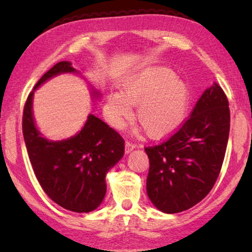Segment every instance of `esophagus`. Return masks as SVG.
Wrapping results in <instances>:
<instances>
[{
  "label": "esophagus",
  "instance_id": "1",
  "mask_svg": "<svg viewBox=\"0 0 252 252\" xmlns=\"http://www.w3.org/2000/svg\"><path fill=\"white\" fill-rule=\"evenodd\" d=\"M134 148H135V144L132 143L131 141H129V140H126V153L131 152Z\"/></svg>",
  "mask_w": 252,
  "mask_h": 252
}]
</instances>
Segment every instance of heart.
I'll return each instance as SVG.
<instances>
[{
  "mask_svg": "<svg viewBox=\"0 0 252 252\" xmlns=\"http://www.w3.org/2000/svg\"><path fill=\"white\" fill-rule=\"evenodd\" d=\"M136 106V119L152 138H162L179 129L189 106V91L174 72L152 66L127 80L125 93H110L106 110L111 125L121 126Z\"/></svg>",
  "mask_w": 252,
  "mask_h": 252,
  "instance_id": "b5f03b06",
  "label": "heart"
}]
</instances>
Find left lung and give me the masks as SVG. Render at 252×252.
<instances>
[{
    "label": "left lung",
    "mask_w": 252,
    "mask_h": 252,
    "mask_svg": "<svg viewBox=\"0 0 252 252\" xmlns=\"http://www.w3.org/2000/svg\"><path fill=\"white\" fill-rule=\"evenodd\" d=\"M229 130L228 97L215 83L171 136L144 148L150 162L147 192L159 210L178 213L207 197L222 167Z\"/></svg>",
    "instance_id": "obj_1"
}]
</instances>
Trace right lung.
Segmentation results:
<instances>
[{"instance_id": "1", "label": "right lung", "mask_w": 252, "mask_h": 252, "mask_svg": "<svg viewBox=\"0 0 252 252\" xmlns=\"http://www.w3.org/2000/svg\"><path fill=\"white\" fill-rule=\"evenodd\" d=\"M64 72L75 70L67 61L57 63L34 89ZM32 97L33 92H30L24 104L22 130L37 181L49 198L66 210H94L105 195L106 172L125 153V140L101 119L90 114L83 129L73 138L49 141L34 125Z\"/></svg>"}]
</instances>
